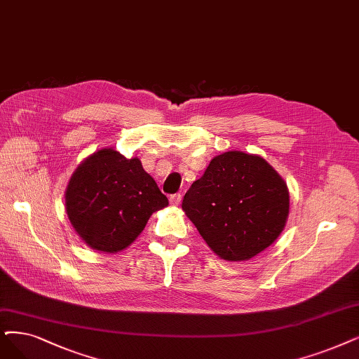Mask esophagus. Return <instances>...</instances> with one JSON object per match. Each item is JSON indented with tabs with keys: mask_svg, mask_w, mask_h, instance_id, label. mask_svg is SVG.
<instances>
[{
	"mask_svg": "<svg viewBox=\"0 0 359 359\" xmlns=\"http://www.w3.org/2000/svg\"><path fill=\"white\" fill-rule=\"evenodd\" d=\"M181 200H182L181 194H174V196L169 197V202H170L172 206H178L181 203Z\"/></svg>",
	"mask_w": 359,
	"mask_h": 359,
	"instance_id": "esophagus-1",
	"label": "esophagus"
}]
</instances>
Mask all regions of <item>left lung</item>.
Returning a JSON list of instances; mask_svg holds the SVG:
<instances>
[{
  "label": "left lung",
  "mask_w": 359,
  "mask_h": 359,
  "mask_svg": "<svg viewBox=\"0 0 359 359\" xmlns=\"http://www.w3.org/2000/svg\"><path fill=\"white\" fill-rule=\"evenodd\" d=\"M182 210L221 259L249 261L283 233L289 218L287 184L259 154L215 156L191 184Z\"/></svg>",
  "instance_id": "8db88e82"
}]
</instances>
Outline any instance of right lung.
<instances>
[{
  "instance_id": "add662e5",
  "label": "right lung",
  "mask_w": 359,
  "mask_h": 359,
  "mask_svg": "<svg viewBox=\"0 0 359 359\" xmlns=\"http://www.w3.org/2000/svg\"><path fill=\"white\" fill-rule=\"evenodd\" d=\"M169 205L138 157L104 147L78 165L65 191V208L79 238L94 250L118 253L144 229L153 212Z\"/></svg>"
}]
</instances>
